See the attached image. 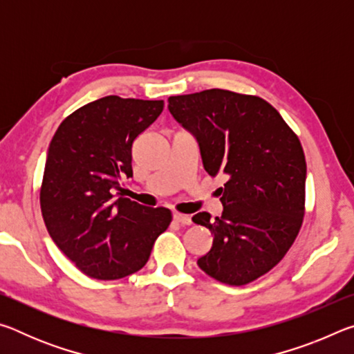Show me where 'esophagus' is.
<instances>
[{"instance_id": "esophagus-1", "label": "esophagus", "mask_w": 354, "mask_h": 354, "mask_svg": "<svg viewBox=\"0 0 354 354\" xmlns=\"http://www.w3.org/2000/svg\"><path fill=\"white\" fill-rule=\"evenodd\" d=\"M173 220L178 221V223H181V225H190L192 223V218L189 217V215L181 214V212H173Z\"/></svg>"}]
</instances>
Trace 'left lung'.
Segmentation results:
<instances>
[{
  "label": "left lung",
  "mask_w": 354,
  "mask_h": 354,
  "mask_svg": "<svg viewBox=\"0 0 354 354\" xmlns=\"http://www.w3.org/2000/svg\"><path fill=\"white\" fill-rule=\"evenodd\" d=\"M169 111L196 137L205 170L223 173V212H198L212 247L196 263L243 286L270 272L295 242L304 217L306 159L297 134L266 100L223 88L169 98Z\"/></svg>",
  "instance_id": "left-lung-1"
}]
</instances>
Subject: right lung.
I'll return each mask as SVG.
<instances>
[{
    "mask_svg": "<svg viewBox=\"0 0 354 354\" xmlns=\"http://www.w3.org/2000/svg\"><path fill=\"white\" fill-rule=\"evenodd\" d=\"M164 109L162 100L100 98L59 124L48 148L40 207L57 248L87 277L139 272L171 221L170 209L118 196L133 176V143Z\"/></svg>",
    "mask_w": 354,
    "mask_h": 354,
    "instance_id": "obj_1",
    "label": "right lung"
}]
</instances>
